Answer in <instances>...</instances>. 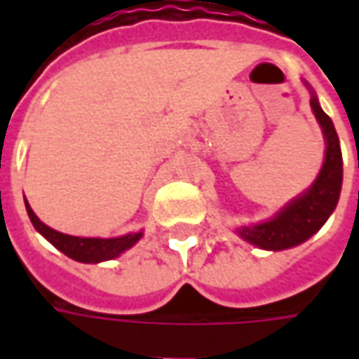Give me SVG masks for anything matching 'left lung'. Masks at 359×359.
<instances>
[{
  "label": "left lung",
  "mask_w": 359,
  "mask_h": 359,
  "mask_svg": "<svg viewBox=\"0 0 359 359\" xmlns=\"http://www.w3.org/2000/svg\"><path fill=\"white\" fill-rule=\"evenodd\" d=\"M304 84L311 94L309 100L311 111L323 130V167L317 179L311 182V187L290 200L285 208H280L273 217L256 225L236 229V234L242 241L254 244L256 248L278 252V250L298 246L325 225V221L331 217V213L339 203L340 188H342V154H340L339 134L334 130L331 117L321 109L316 92L308 82Z\"/></svg>",
  "instance_id": "8db88e82"
}]
</instances>
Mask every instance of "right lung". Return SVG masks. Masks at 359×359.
Wrapping results in <instances>:
<instances>
[{
    "label": "right lung",
    "mask_w": 359,
    "mask_h": 359,
    "mask_svg": "<svg viewBox=\"0 0 359 359\" xmlns=\"http://www.w3.org/2000/svg\"><path fill=\"white\" fill-rule=\"evenodd\" d=\"M25 205H27L28 217L32 221L36 231L42 234L46 241L51 242L59 252H63L65 256H69L74 262H81V264H102V262H107V259H115L123 252L133 248L134 244L142 238V234H144L140 231V233L123 234V236H117V238L71 236V234L59 233L55 229H51L46 223H42L27 200H25Z\"/></svg>",
    "instance_id": "add662e5"
}]
</instances>
